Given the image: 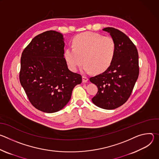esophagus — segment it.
<instances>
[{"label": "esophagus", "instance_id": "34e87169", "mask_svg": "<svg viewBox=\"0 0 159 159\" xmlns=\"http://www.w3.org/2000/svg\"><path fill=\"white\" fill-rule=\"evenodd\" d=\"M88 80H89V79H88L87 77H86L85 75L82 76V82H86L88 81Z\"/></svg>", "mask_w": 159, "mask_h": 159}]
</instances>
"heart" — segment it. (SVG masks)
Returning a JSON list of instances; mask_svg holds the SVG:
<instances>
[{"mask_svg":"<svg viewBox=\"0 0 159 159\" xmlns=\"http://www.w3.org/2000/svg\"><path fill=\"white\" fill-rule=\"evenodd\" d=\"M72 47L66 48L64 55L69 68L74 72L84 61L83 70L85 72H102L112 64L116 51V43L112 37L90 31L75 36Z\"/></svg>","mask_w":159,"mask_h":159,"instance_id":"heart-1","label":"heart"}]
</instances>
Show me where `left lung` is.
I'll list each match as a JSON object with an SVG mask.
<instances>
[{"instance_id":"left-lung-1","label":"left lung","mask_w":159,"mask_h":159,"mask_svg":"<svg viewBox=\"0 0 159 159\" xmlns=\"http://www.w3.org/2000/svg\"><path fill=\"white\" fill-rule=\"evenodd\" d=\"M116 43L114 60L103 73L90 77L97 85L98 92L92 99L97 106L114 109L125 104L131 94L139 75V53L134 43L122 31L106 28Z\"/></svg>"}]
</instances>
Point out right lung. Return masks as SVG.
<instances>
[{
  "label": "right lung",
  "instance_id": "obj_1",
  "mask_svg": "<svg viewBox=\"0 0 159 159\" xmlns=\"http://www.w3.org/2000/svg\"><path fill=\"white\" fill-rule=\"evenodd\" d=\"M63 36L47 31L36 36L21 55L19 80L31 104L44 112L61 109L82 75L68 69Z\"/></svg>",
  "mask_w": 159,
  "mask_h": 159
}]
</instances>
